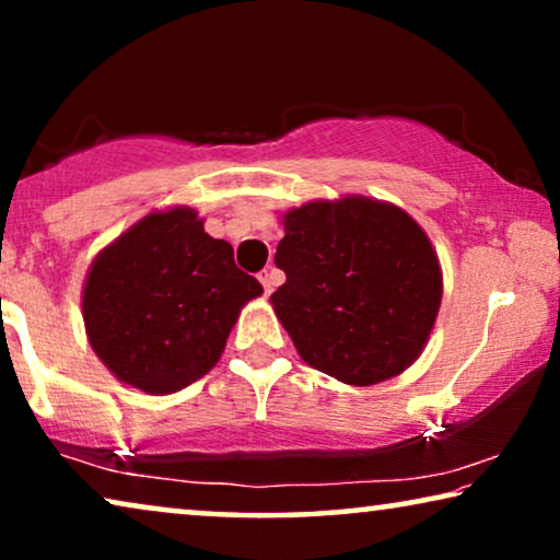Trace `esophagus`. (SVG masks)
Listing matches in <instances>:
<instances>
[{"mask_svg": "<svg viewBox=\"0 0 560 560\" xmlns=\"http://www.w3.org/2000/svg\"><path fill=\"white\" fill-rule=\"evenodd\" d=\"M278 278H280V275H278V270H272V267H267V270L259 272V282H262L267 295L272 293L275 285H278Z\"/></svg>", "mask_w": 560, "mask_h": 560, "instance_id": "1", "label": "esophagus"}]
</instances>
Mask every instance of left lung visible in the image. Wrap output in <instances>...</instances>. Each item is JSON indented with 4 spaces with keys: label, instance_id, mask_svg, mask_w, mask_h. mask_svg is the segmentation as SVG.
Segmentation results:
<instances>
[{
    "label": "left lung",
    "instance_id": "obj_1",
    "mask_svg": "<svg viewBox=\"0 0 560 560\" xmlns=\"http://www.w3.org/2000/svg\"><path fill=\"white\" fill-rule=\"evenodd\" d=\"M285 282L270 301L305 364L347 385L395 377L423 351L441 305V267L423 229L370 198L285 213L275 252Z\"/></svg>",
    "mask_w": 560,
    "mask_h": 560
}]
</instances>
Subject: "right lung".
<instances>
[{"mask_svg":"<svg viewBox=\"0 0 560 560\" xmlns=\"http://www.w3.org/2000/svg\"><path fill=\"white\" fill-rule=\"evenodd\" d=\"M262 285L194 209L150 213L106 247L83 288L98 359L150 395L183 389L219 362L242 305Z\"/></svg>","mask_w":560,"mask_h":560,"instance_id":"obj_1","label":"right lung"}]
</instances>
